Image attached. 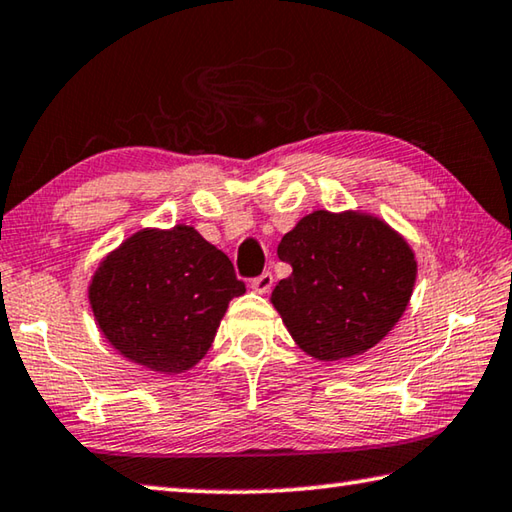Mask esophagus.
<instances>
[{"mask_svg":"<svg viewBox=\"0 0 512 512\" xmlns=\"http://www.w3.org/2000/svg\"><path fill=\"white\" fill-rule=\"evenodd\" d=\"M272 286H274V276L270 272H263L261 276H256V279H251V290L261 292V295L270 292Z\"/></svg>","mask_w":512,"mask_h":512,"instance_id":"esophagus-1","label":"esophagus"}]
</instances>
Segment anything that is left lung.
<instances>
[{
  "label": "left lung",
  "instance_id": "8db88e82",
  "mask_svg": "<svg viewBox=\"0 0 512 512\" xmlns=\"http://www.w3.org/2000/svg\"><path fill=\"white\" fill-rule=\"evenodd\" d=\"M292 267L272 304L292 340L317 360L365 354L404 315L417 263L395 229L367 213L315 211L281 238Z\"/></svg>",
  "mask_w": 512,
  "mask_h": 512
}]
</instances>
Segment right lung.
<instances>
[{"label":"right lung","instance_id":"obj_1","mask_svg":"<svg viewBox=\"0 0 512 512\" xmlns=\"http://www.w3.org/2000/svg\"><path fill=\"white\" fill-rule=\"evenodd\" d=\"M240 295L245 283L229 256L186 224L133 233L99 263L88 286L104 338L131 363L161 374L197 365Z\"/></svg>","mask_w":512,"mask_h":512}]
</instances>
